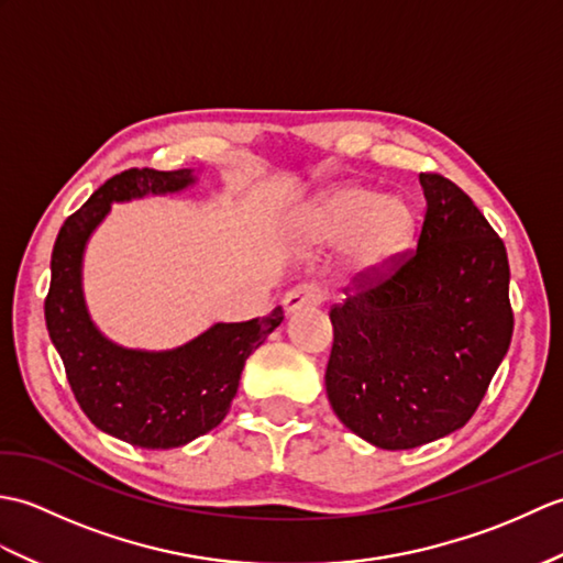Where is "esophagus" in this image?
<instances>
[{"mask_svg":"<svg viewBox=\"0 0 563 563\" xmlns=\"http://www.w3.org/2000/svg\"><path fill=\"white\" fill-rule=\"evenodd\" d=\"M324 302V290L319 288L314 283H302V285H295V288L285 295V312L292 314L297 309H305V307H319Z\"/></svg>","mask_w":563,"mask_h":563,"instance_id":"1","label":"esophagus"}]
</instances>
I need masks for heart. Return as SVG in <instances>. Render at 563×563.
Wrapping results in <instances>:
<instances>
[{
	"label": "heart",
	"instance_id": "1",
	"mask_svg": "<svg viewBox=\"0 0 563 563\" xmlns=\"http://www.w3.org/2000/svg\"><path fill=\"white\" fill-rule=\"evenodd\" d=\"M305 230L319 244L349 242L353 273L375 275L411 246L413 212L397 196L382 198L363 186H341L309 208Z\"/></svg>",
	"mask_w": 563,
	"mask_h": 563
}]
</instances>
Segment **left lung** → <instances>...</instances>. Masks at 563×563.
<instances>
[{
  "label": "left lung",
  "mask_w": 563,
  "mask_h": 563,
  "mask_svg": "<svg viewBox=\"0 0 563 563\" xmlns=\"http://www.w3.org/2000/svg\"><path fill=\"white\" fill-rule=\"evenodd\" d=\"M418 181L416 249L357 275L329 312L331 409L382 450L426 445L470 421L512 336L504 239L450 178L428 172Z\"/></svg>",
  "instance_id": "obj_1"
}]
</instances>
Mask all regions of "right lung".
<instances>
[{
	"instance_id": "1",
	"label": "right lung",
	"mask_w": 563,
	"mask_h": 563,
	"mask_svg": "<svg viewBox=\"0 0 563 563\" xmlns=\"http://www.w3.org/2000/svg\"><path fill=\"white\" fill-rule=\"evenodd\" d=\"M194 172L128 169L109 178L69 214L53 246L45 324L63 357L67 382L89 421L145 450H172L222 423L246 357L280 327L283 307L239 324H214L174 351H133L93 327L81 292V256L111 202L176 194Z\"/></svg>"
}]
</instances>
